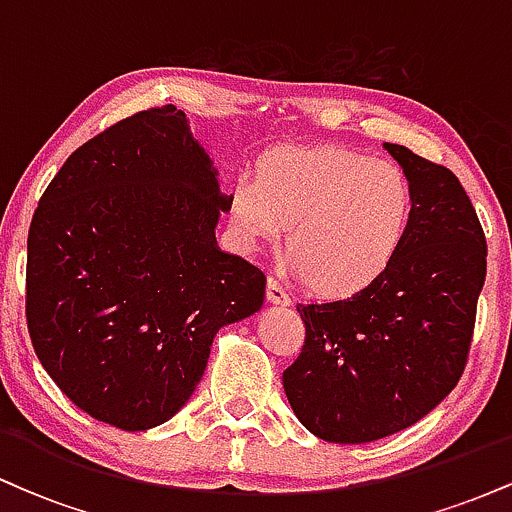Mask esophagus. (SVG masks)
Wrapping results in <instances>:
<instances>
[{
  "label": "esophagus",
  "mask_w": 512,
  "mask_h": 512,
  "mask_svg": "<svg viewBox=\"0 0 512 512\" xmlns=\"http://www.w3.org/2000/svg\"><path fill=\"white\" fill-rule=\"evenodd\" d=\"M267 301L274 303V305H289L291 298H289V293L284 291V286L279 284V281L267 279Z\"/></svg>",
  "instance_id": "esophagus-1"
}]
</instances>
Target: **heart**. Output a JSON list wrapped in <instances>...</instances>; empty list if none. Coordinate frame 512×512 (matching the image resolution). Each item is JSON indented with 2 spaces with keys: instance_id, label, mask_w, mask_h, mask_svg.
Segmentation results:
<instances>
[{
  "instance_id": "b5f03b06",
  "label": "heart",
  "mask_w": 512,
  "mask_h": 512,
  "mask_svg": "<svg viewBox=\"0 0 512 512\" xmlns=\"http://www.w3.org/2000/svg\"><path fill=\"white\" fill-rule=\"evenodd\" d=\"M414 195L402 168L346 146H279L231 192V221L245 245L274 243L308 289L351 298L392 267L407 240Z\"/></svg>"
}]
</instances>
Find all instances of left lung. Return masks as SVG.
<instances>
[{"label": "left lung", "mask_w": 512, "mask_h": 512, "mask_svg": "<svg viewBox=\"0 0 512 512\" xmlns=\"http://www.w3.org/2000/svg\"><path fill=\"white\" fill-rule=\"evenodd\" d=\"M404 168L414 216L392 267L344 301L298 303L301 354L284 390L330 443H370L436 409L462 378L486 279V238L450 168L385 144Z\"/></svg>", "instance_id": "left-lung-1"}]
</instances>
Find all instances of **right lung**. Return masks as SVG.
<instances>
[{"label":"right lung","instance_id":"right-lung-1","mask_svg":"<svg viewBox=\"0 0 512 512\" xmlns=\"http://www.w3.org/2000/svg\"><path fill=\"white\" fill-rule=\"evenodd\" d=\"M231 207L185 113L149 108L64 161L28 231L35 356L81 411L146 431L185 407L223 325L262 308L264 274L216 248Z\"/></svg>","mask_w":512,"mask_h":512}]
</instances>
